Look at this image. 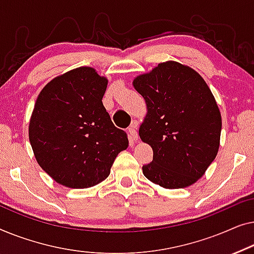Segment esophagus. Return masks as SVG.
<instances>
[{
    "instance_id": "34e87169",
    "label": "esophagus",
    "mask_w": 254,
    "mask_h": 254,
    "mask_svg": "<svg viewBox=\"0 0 254 254\" xmlns=\"http://www.w3.org/2000/svg\"><path fill=\"white\" fill-rule=\"evenodd\" d=\"M128 135H130V139L132 141H137L138 140V132H137V123L132 122V124L127 128Z\"/></svg>"
}]
</instances>
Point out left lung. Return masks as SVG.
Here are the masks:
<instances>
[{"mask_svg":"<svg viewBox=\"0 0 254 254\" xmlns=\"http://www.w3.org/2000/svg\"><path fill=\"white\" fill-rule=\"evenodd\" d=\"M147 115L139 135L153 149L144 176L164 189L195 183L216 158L222 120L215 98L192 67L168 61L134 78Z\"/></svg>","mask_w":254,"mask_h":254,"instance_id":"1","label":"left lung"}]
</instances>
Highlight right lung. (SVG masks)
Segmentation results:
<instances>
[{
    "label": "right lung",
    "mask_w": 254,
    "mask_h": 254,
    "mask_svg": "<svg viewBox=\"0 0 254 254\" xmlns=\"http://www.w3.org/2000/svg\"><path fill=\"white\" fill-rule=\"evenodd\" d=\"M107 84L93 67L80 66L54 78L38 95L28 138L39 166L63 187L101 183L127 148V133L103 107Z\"/></svg>",
    "instance_id": "1"
}]
</instances>
